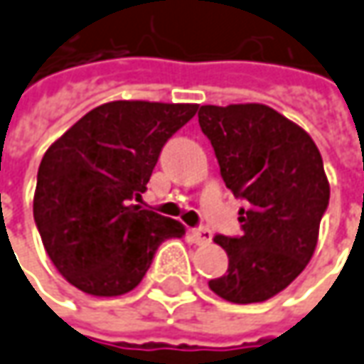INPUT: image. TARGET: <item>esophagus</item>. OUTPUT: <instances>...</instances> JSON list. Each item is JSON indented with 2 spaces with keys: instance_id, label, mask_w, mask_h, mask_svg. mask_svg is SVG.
I'll return each instance as SVG.
<instances>
[{
  "instance_id": "34e87169",
  "label": "esophagus",
  "mask_w": 364,
  "mask_h": 364,
  "mask_svg": "<svg viewBox=\"0 0 364 364\" xmlns=\"http://www.w3.org/2000/svg\"><path fill=\"white\" fill-rule=\"evenodd\" d=\"M192 236H194L196 245H208V242L212 240V232L206 228V226H198V228H194V230H192Z\"/></svg>"
}]
</instances>
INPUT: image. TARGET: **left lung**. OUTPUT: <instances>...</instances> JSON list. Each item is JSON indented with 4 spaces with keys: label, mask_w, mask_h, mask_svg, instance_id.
Masks as SVG:
<instances>
[{
    "label": "left lung",
    "mask_w": 364,
    "mask_h": 364,
    "mask_svg": "<svg viewBox=\"0 0 364 364\" xmlns=\"http://www.w3.org/2000/svg\"><path fill=\"white\" fill-rule=\"evenodd\" d=\"M200 128L210 140L220 176L240 208V236L216 234L228 270L208 282L236 304L268 301L313 258L331 188L313 138L262 104L202 106Z\"/></svg>",
    "instance_id": "left-lung-1"
}]
</instances>
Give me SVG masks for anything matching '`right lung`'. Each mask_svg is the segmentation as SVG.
<instances>
[{
    "label": "right lung",
    "instance_id": "right-lung-1",
    "mask_svg": "<svg viewBox=\"0 0 364 364\" xmlns=\"http://www.w3.org/2000/svg\"><path fill=\"white\" fill-rule=\"evenodd\" d=\"M196 104L109 102L77 119L41 158L33 220L53 267L94 296L136 289L168 238L184 226L140 208L164 144Z\"/></svg>",
    "mask_w": 364,
    "mask_h": 364
}]
</instances>
